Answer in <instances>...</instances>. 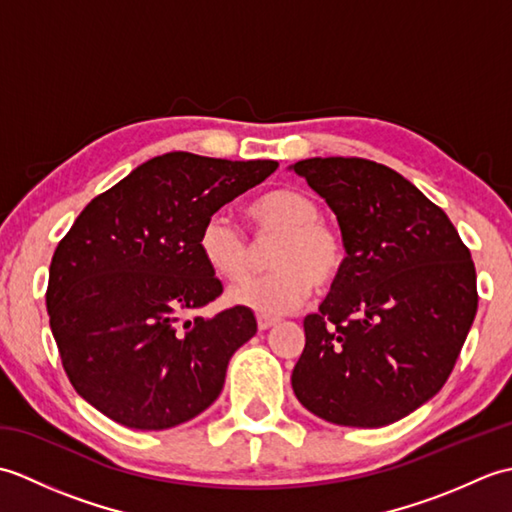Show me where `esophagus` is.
Wrapping results in <instances>:
<instances>
[{"label":"esophagus","instance_id":"1","mask_svg":"<svg viewBox=\"0 0 512 512\" xmlns=\"http://www.w3.org/2000/svg\"><path fill=\"white\" fill-rule=\"evenodd\" d=\"M277 321H279L277 317H270V314L257 312V325H259V330H268V328H273V325H275Z\"/></svg>","mask_w":512,"mask_h":512}]
</instances>
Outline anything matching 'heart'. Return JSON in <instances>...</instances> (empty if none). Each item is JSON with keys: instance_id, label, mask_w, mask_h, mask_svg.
Masks as SVG:
<instances>
[{"instance_id": "obj_1", "label": "heart", "mask_w": 512, "mask_h": 512, "mask_svg": "<svg viewBox=\"0 0 512 512\" xmlns=\"http://www.w3.org/2000/svg\"><path fill=\"white\" fill-rule=\"evenodd\" d=\"M246 220L257 244L277 237L268 253L273 270L233 284L226 292L231 303L275 317L299 308L312 286L328 290L341 279L347 264L345 239L321 220L312 195L290 187L266 191L246 206ZM198 250L220 279H239L255 259L248 235L220 213L204 222Z\"/></svg>"}]
</instances>
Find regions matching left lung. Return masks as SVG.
<instances>
[{"label": "left lung", "instance_id": "left-lung-1", "mask_svg": "<svg viewBox=\"0 0 512 512\" xmlns=\"http://www.w3.org/2000/svg\"><path fill=\"white\" fill-rule=\"evenodd\" d=\"M328 202L347 264L303 319L295 396L343 427H385L447 383L477 312L471 250L440 206L385 165L308 158L292 165Z\"/></svg>", "mask_w": 512, "mask_h": 512}]
</instances>
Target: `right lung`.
<instances>
[{"instance_id": "add662e5", "label": "right lung", "mask_w": 512, "mask_h": 512, "mask_svg": "<svg viewBox=\"0 0 512 512\" xmlns=\"http://www.w3.org/2000/svg\"><path fill=\"white\" fill-rule=\"evenodd\" d=\"M277 167L171 151L85 206L54 250L46 290L76 394L143 431L171 429L213 405L257 321L244 306L195 314L222 295L198 237L213 213Z\"/></svg>"}]
</instances>
